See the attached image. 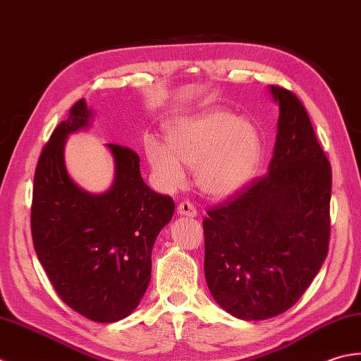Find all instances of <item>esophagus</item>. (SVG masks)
<instances>
[{"label":"esophagus","mask_w":361,"mask_h":361,"mask_svg":"<svg viewBox=\"0 0 361 361\" xmlns=\"http://www.w3.org/2000/svg\"><path fill=\"white\" fill-rule=\"evenodd\" d=\"M178 213L180 216H190V218H195L197 215L195 205L188 201H182L178 205Z\"/></svg>","instance_id":"obj_1"}]
</instances>
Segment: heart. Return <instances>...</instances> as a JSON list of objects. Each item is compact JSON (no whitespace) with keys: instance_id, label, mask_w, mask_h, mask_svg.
Masks as SVG:
<instances>
[{"instance_id":"b5f03b06","label":"heart","mask_w":361,"mask_h":361,"mask_svg":"<svg viewBox=\"0 0 361 361\" xmlns=\"http://www.w3.org/2000/svg\"><path fill=\"white\" fill-rule=\"evenodd\" d=\"M166 145L145 140V154L159 183L179 188L187 166H195L204 193L226 197L254 178L263 159V138L255 124L226 110H207L166 126Z\"/></svg>"}]
</instances>
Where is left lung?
Here are the masks:
<instances>
[{
    "label": "left lung",
    "mask_w": 361,
    "mask_h": 361,
    "mask_svg": "<svg viewBox=\"0 0 361 361\" xmlns=\"http://www.w3.org/2000/svg\"><path fill=\"white\" fill-rule=\"evenodd\" d=\"M269 92L279 104L269 173L209 209L202 221L209 290L245 321L291 308L329 251L330 164L296 94L277 85Z\"/></svg>",
    "instance_id": "1"
}]
</instances>
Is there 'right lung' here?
<instances>
[{
    "mask_svg": "<svg viewBox=\"0 0 361 361\" xmlns=\"http://www.w3.org/2000/svg\"><path fill=\"white\" fill-rule=\"evenodd\" d=\"M93 120L85 99L51 134L34 174L31 231L37 257L65 304L97 322L135 310L151 281V252L174 202L143 182L137 152L107 143L115 164L101 195L80 188L65 166L67 137Z\"/></svg>",
    "mask_w": 361,
    "mask_h": 361,
    "instance_id": "obj_1",
    "label": "right lung"
}]
</instances>
